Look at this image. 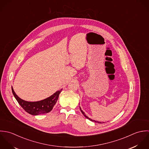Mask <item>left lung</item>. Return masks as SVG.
Here are the masks:
<instances>
[{
    "label": "left lung",
    "instance_id": "left-lung-1",
    "mask_svg": "<svg viewBox=\"0 0 149 149\" xmlns=\"http://www.w3.org/2000/svg\"><path fill=\"white\" fill-rule=\"evenodd\" d=\"M80 108V109H81V112L82 113V114L84 115V116L86 118H87V119H89L90 120H91V121H94V122H95V123H102L101 122H99V121H95V120H92V119H90L89 118H88L86 115H85V112H83V111L81 109V107H79Z\"/></svg>",
    "mask_w": 149,
    "mask_h": 149
}]
</instances>
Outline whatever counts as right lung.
Wrapping results in <instances>:
<instances>
[{
  "label": "right lung",
  "instance_id": "obj_1",
  "mask_svg": "<svg viewBox=\"0 0 149 149\" xmlns=\"http://www.w3.org/2000/svg\"><path fill=\"white\" fill-rule=\"evenodd\" d=\"M13 94L21 107L28 113L32 115H38L47 113L52 111L54 105L56 104L62 89L57 91L51 96L43 100L29 102L20 98L14 92L13 87H11Z\"/></svg>",
  "mask_w": 149,
  "mask_h": 149
}]
</instances>
